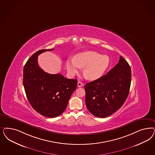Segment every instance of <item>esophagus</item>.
Wrapping results in <instances>:
<instances>
[{"mask_svg":"<svg viewBox=\"0 0 155 155\" xmlns=\"http://www.w3.org/2000/svg\"><path fill=\"white\" fill-rule=\"evenodd\" d=\"M82 86H83V84L81 82L79 81V82L78 83V87H82Z\"/></svg>","mask_w":155,"mask_h":155,"instance_id":"obj_1","label":"esophagus"}]
</instances>
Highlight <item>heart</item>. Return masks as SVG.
Segmentation results:
<instances>
[{"label":"heart","mask_w":155,"mask_h":155,"mask_svg":"<svg viewBox=\"0 0 155 155\" xmlns=\"http://www.w3.org/2000/svg\"><path fill=\"white\" fill-rule=\"evenodd\" d=\"M110 64V58L107 55H101L94 51L80 53L75 59L67 60L66 68L71 76L76 74L80 67L84 68L83 74L90 80L100 78L104 74Z\"/></svg>","instance_id":"heart-1"}]
</instances>
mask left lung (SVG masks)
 Wrapping results in <instances>:
<instances>
[{"mask_svg":"<svg viewBox=\"0 0 155 155\" xmlns=\"http://www.w3.org/2000/svg\"><path fill=\"white\" fill-rule=\"evenodd\" d=\"M130 82V67L120 56L119 63L106 75L84 86L87 109L98 117L112 115L124 103L129 94Z\"/></svg>","mask_w":155,"mask_h":155,"instance_id":"1","label":"left lung"}]
</instances>
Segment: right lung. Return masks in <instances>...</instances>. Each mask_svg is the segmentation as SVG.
Here are the masks:
<instances>
[{
	"label": "right lung",
	"mask_w": 155,
	"mask_h": 155,
	"mask_svg": "<svg viewBox=\"0 0 155 155\" xmlns=\"http://www.w3.org/2000/svg\"><path fill=\"white\" fill-rule=\"evenodd\" d=\"M52 49L41 50L27 60L23 68V85L32 107L47 117H55L65 110L77 79H68L60 74H50L41 69L38 63L40 54Z\"/></svg>",
	"instance_id": "obj_1"
}]
</instances>
